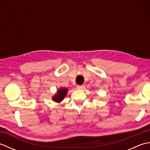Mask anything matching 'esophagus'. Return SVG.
<instances>
[{"label": "esophagus", "mask_w": 150, "mask_h": 150, "mask_svg": "<svg viewBox=\"0 0 150 150\" xmlns=\"http://www.w3.org/2000/svg\"><path fill=\"white\" fill-rule=\"evenodd\" d=\"M84 87H85L84 85H81V86L78 85L77 86V89H79V90H83V89L84 88Z\"/></svg>", "instance_id": "34e87169"}]
</instances>
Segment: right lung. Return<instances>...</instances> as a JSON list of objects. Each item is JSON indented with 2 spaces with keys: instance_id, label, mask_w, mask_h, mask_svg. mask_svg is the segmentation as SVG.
<instances>
[{
  "instance_id": "right-lung-1",
  "label": "right lung",
  "mask_w": 150,
  "mask_h": 150,
  "mask_svg": "<svg viewBox=\"0 0 150 150\" xmlns=\"http://www.w3.org/2000/svg\"><path fill=\"white\" fill-rule=\"evenodd\" d=\"M68 92V90L66 88H61L57 90V93L52 97V100L55 103H60L64 100Z\"/></svg>"
}]
</instances>
